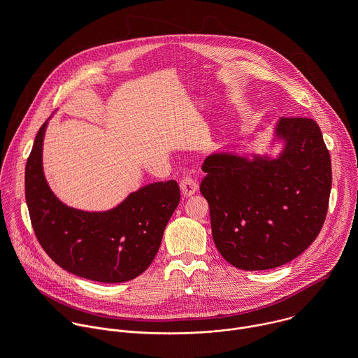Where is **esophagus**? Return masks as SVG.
<instances>
[{
	"mask_svg": "<svg viewBox=\"0 0 358 358\" xmlns=\"http://www.w3.org/2000/svg\"><path fill=\"white\" fill-rule=\"evenodd\" d=\"M180 189H181V194L188 198L191 195L195 194V191L198 189V184L191 178V177H184L181 181H180Z\"/></svg>",
	"mask_w": 358,
	"mask_h": 358,
	"instance_id": "34e87169",
	"label": "esophagus"
}]
</instances>
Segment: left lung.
<instances>
[{"instance_id":"8db88e82","label":"left lung","mask_w":358,"mask_h":358,"mask_svg":"<svg viewBox=\"0 0 358 358\" xmlns=\"http://www.w3.org/2000/svg\"><path fill=\"white\" fill-rule=\"evenodd\" d=\"M202 171L207 176L199 191L210 206L214 243L232 266H282L317 238L329 207L331 162L315 120L280 117L262 152L217 151Z\"/></svg>"}]
</instances>
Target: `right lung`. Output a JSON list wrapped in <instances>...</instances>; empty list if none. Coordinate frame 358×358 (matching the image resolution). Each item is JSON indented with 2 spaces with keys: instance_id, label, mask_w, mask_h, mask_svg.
Returning a JSON list of instances; mask_svg holds the SVG:
<instances>
[{
  "instance_id": "1",
  "label": "right lung",
  "mask_w": 358,
  "mask_h": 358,
  "mask_svg": "<svg viewBox=\"0 0 358 358\" xmlns=\"http://www.w3.org/2000/svg\"><path fill=\"white\" fill-rule=\"evenodd\" d=\"M39 129L25 167V198L35 235L57 265L76 276L122 283L141 275L156 258L167 222L180 202L177 181L147 184L106 211L66 206L43 173Z\"/></svg>"
}]
</instances>
